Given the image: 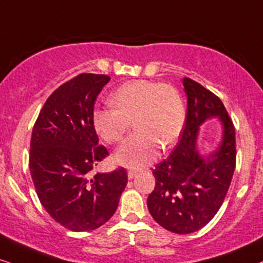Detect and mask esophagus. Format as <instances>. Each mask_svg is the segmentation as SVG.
<instances>
[{
	"label": "esophagus",
	"mask_w": 263,
	"mask_h": 263,
	"mask_svg": "<svg viewBox=\"0 0 263 263\" xmlns=\"http://www.w3.org/2000/svg\"><path fill=\"white\" fill-rule=\"evenodd\" d=\"M136 175H137V171H135V170H128V171H127V176H128L129 179L134 178Z\"/></svg>",
	"instance_id": "obj_1"
}]
</instances>
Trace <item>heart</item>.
I'll use <instances>...</instances> for the list:
<instances>
[{
	"label": "heart",
	"mask_w": 263,
	"mask_h": 263,
	"mask_svg": "<svg viewBox=\"0 0 263 263\" xmlns=\"http://www.w3.org/2000/svg\"><path fill=\"white\" fill-rule=\"evenodd\" d=\"M112 107L96 109L93 125L107 143L121 141L132 121L136 129L115 153L118 164L142 168L155 160L159 147L174 144L182 134L185 110L178 91L170 85L136 80L112 93Z\"/></svg>",
	"instance_id": "b5f03b06"
}]
</instances>
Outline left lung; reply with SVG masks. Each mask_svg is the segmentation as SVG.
I'll return each instance as SVG.
<instances>
[{
    "label": "left lung",
    "mask_w": 263,
    "mask_h": 263,
    "mask_svg": "<svg viewBox=\"0 0 263 263\" xmlns=\"http://www.w3.org/2000/svg\"><path fill=\"white\" fill-rule=\"evenodd\" d=\"M187 119L179 143L167 159L155 165V188L147 204L161 227L177 234L197 232L210 222L227 195L237 161L235 127L221 99L194 80L184 78ZM218 116L224 138L217 152L202 157L196 148L202 122Z\"/></svg>",
    "instance_id": "obj_1"
}]
</instances>
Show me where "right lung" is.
<instances>
[{"label": "right lung", "instance_id": "add662e5", "mask_svg": "<svg viewBox=\"0 0 263 263\" xmlns=\"http://www.w3.org/2000/svg\"><path fill=\"white\" fill-rule=\"evenodd\" d=\"M108 75L84 72L47 98L31 134L29 167L46 211L72 232L97 229L111 218L127 184V171L93 174L109 152L93 125L96 98Z\"/></svg>", "mask_w": 263, "mask_h": 263}]
</instances>
